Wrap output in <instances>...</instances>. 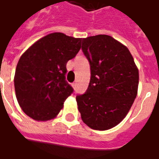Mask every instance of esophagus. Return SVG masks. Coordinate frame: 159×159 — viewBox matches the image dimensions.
Segmentation results:
<instances>
[{"label":"esophagus","mask_w":159,"mask_h":159,"mask_svg":"<svg viewBox=\"0 0 159 159\" xmlns=\"http://www.w3.org/2000/svg\"><path fill=\"white\" fill-rule=\"evenodd\" d=\"M72 86H73V88L75 89V88H76V83H73Z\"/></svg>","instance_id":"34e87169"}]
</instances>
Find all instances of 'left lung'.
<instances>
[{"mask_svg": "<svg viewBox=\"0 0 159 159\" xmlns=\"http://www.w3.org/2000/svg\"><path fill=\"white\" fill-rule=\"evenodd\" d=\"M89 60L88 89L76 97L83 123L96 130L110 129L122 121L136 98L139 71L127 47L107 35L83 38Z\"/></svg>", "mask_w": 159, "mask_h": 159, "instance_id": "1", "label": "left lung"}]
</instances>
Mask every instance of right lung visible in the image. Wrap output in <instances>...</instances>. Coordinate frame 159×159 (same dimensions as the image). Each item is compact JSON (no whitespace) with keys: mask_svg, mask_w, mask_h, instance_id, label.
Instances as JSON below:
<instances>
[{"mask_svg":"<svg viewBox=\"0 0 159 159\" xmlns=\"http://www.w3.org/2000/svg\"><path fill=\"white\" fill-rule=\"evenodd\" d=\"M82 38L60 32L35 42L20 57L14 76L17 100L24 112L36 121L59 114L73 88L66 82V64L81 48Z\"/></svg>","mask_w":159,"mask_h":159,"instance_id":"obj_1","label":"right lung"}]
</instances>
